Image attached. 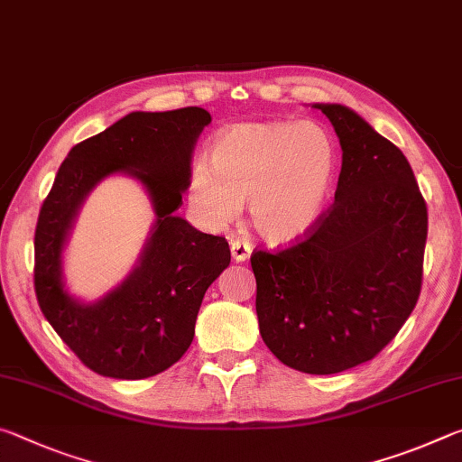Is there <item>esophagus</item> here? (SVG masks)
Instances as JSON below:
<instances>
[{"label": "esophagus", "mask_w": 462, "mask_h": 462, "mask_svg": "<svg viewBox=\"0 0 462 462\" xmlns=\"http://www.w3.org/2000/svg\"><path fill=\"white\" fill-rule=\"evenodd\" d=\"M230 250H232V259L236 263H245L250 259V253H253V246L248 242L242 240H232L230 242Z\"/></svg>", "instance_id": "esophagus-1"}]
</instances>
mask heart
<instances>
[{"instance_id":"heart-1","label":"heart","mask_w":462,"mask_h":462,"mask_svg":"<svg viewBox=\"0 0 462 462\" xmlns=\"http://www.w3.org/2000/svg\"><path fill=\"white\" fill-rule=\"evenodd\" d=\"M334 177V143L316 124H236L216 136L212 162H193L189 199L209 228L236 220L250 201L256 232L283 245L318 224Z\"/></svg>"}]
</instances>
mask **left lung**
Instances as JSON below:
<instances>
[{
  "label": "left lung",
  "instance_id": "1",
  "mask_svg": "<svg viewBox=\"0 0 462 462\" xmlns=\"http://www.w3.org/2000/svg\"><path fill=\"white\" fill-rule=\"evenodd\" d=\"M314 107L342 148L332 208L301 242L254 250L250 264L271 353L295 371L334 374L377 356L416 308L428 209L400 148L346 106Z\"/></svg>",
  "mask_w": 462,
  "mask_h": 462
}]
</instances>
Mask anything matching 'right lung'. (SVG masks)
Listing matches in <instances>:
<instances>
[{"label":"right lung","instance_id":"1","mask_svg":"<svg viewBox=\"0 0 462 462\" xmlns=\"http://www.w3.org/2000/svg\"><path fill=\"white\" fill-rule=\"evenodd\" d=\"M209 122L203 107L124 116L71 148L38 214V306L79 361L104 377L146 379L175 365L193 340L203 295L230 264L224 236L195 230L175 214L189 187L195 143ZM116 172L145 187L155 224L131 275L85 304L66 291L61 250L84 198Z\"/></svg>","mask_w":462,"mask_h":462}]
</instances>
